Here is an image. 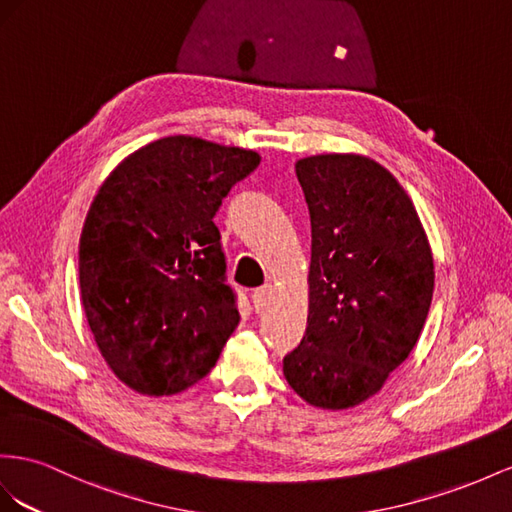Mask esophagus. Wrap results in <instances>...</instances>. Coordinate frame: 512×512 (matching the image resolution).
<instances>
[{
	"instance_id": "obj_1",
	"label": "esophagus",
	"mask_w": 512,
	"mask_h": 512,
	"mask_svg": "<svg viewBox=\"0 0 512 512\" xmlns=\"http://www.w3.org/2000/svg\"><path fill=\"white\" fill-rule=\"evenodd\" d=\"M272 294H274V287H272V285H264V287H259V289L255 291V294H253V306H255L257 313L264 311L266 306L270 304Z\"/></svg>"
}]
</instances>
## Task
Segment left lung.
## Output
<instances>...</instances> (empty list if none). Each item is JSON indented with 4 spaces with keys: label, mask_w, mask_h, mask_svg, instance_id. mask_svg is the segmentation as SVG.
<instances>
[{
    "label": "left lung",
    "mask_w": 512,
    "mask_h": 512,
    "mask_svg": "<svg viewBox=\"0 0 512 512\" xmlns=\"http://www.w3.org/2000/svg\"><path fill=\"white\" fill-rule=\"evenodd\" d=\"M311 214L309 317L283 373L296 394L347 410L410 356L433 298V255L412 199L358 154L296 163Z\"/></svg>",
    "instance_id": "left-lung-1"
}]
</instances>
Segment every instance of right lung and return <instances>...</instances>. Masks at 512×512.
Instances as JSON below:
<instances>
[{"mask_svg":"<svg viewBox=\"0 0 512 512\" xmlns=\"http://www.w3.org/2000/svg\"><path fill=\"white\" fill-rule=\"evenodd\" d=\"M259 160L175 135L143 145L102 182L81 231L79 285L100 354L128 388L186 390L236 330L214 216Z\"/></svg>","mask_w":512,"mask_h":512,"instance_id":"obj_1","label":"right lung"}]
</instances>
